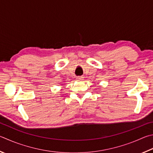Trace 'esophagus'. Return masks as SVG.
I'll use <instances>...</instances> for the list:
<instances>
[{
    "label": "esophagus",
    "mask_w": 153,
    "mask_h": 153,
    "mask_svg": "<svg viewBox=\"0 0 153 153\" xmlns=\"http://www.w3.org/2000/svg\"><path fill=\"white\" fill-rule=\"evenodd\" d=\"M84 79V77L83 76H77V81H81V80Z\"/></svg>",
    "instance_id": "34e87169"
}]
</instances>
